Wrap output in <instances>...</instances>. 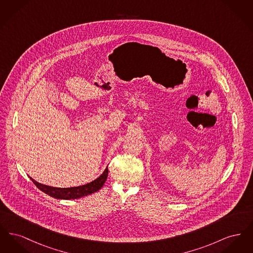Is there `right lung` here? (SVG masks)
Returning a JSON list of instances; mask_svg holds the SVG:
<instances>
[{
    "label": "right lung",
    "instance_id": "obj_1",
    "mask_svg": "<svg viewBox=\"0 0 253 253\" xmlns=\"http://www.w3.org/2000/svg\"><path fill=\"white\" fill-rule=\"evenodd\" d=\"M107 176H108V167H106L104 171L102 172V174L100 176H98L95 180L92 181L90 183H87L83 186L72 187V188H54V187L41 184L34 179H32L31 177H30V179L33 181V183L36 185L37 188L39 190H41L42 192L48 194L54 198H57V199L68 200V199L81 198V197H84L86 195L96 193L104 185L105 181L107 179Z\"/></svg>",
    "mask_w": 253,
    "mask_h": 253
}]
</instances>
